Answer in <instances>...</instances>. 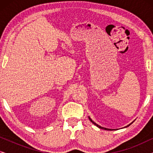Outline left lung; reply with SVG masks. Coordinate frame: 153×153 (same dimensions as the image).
<instances>
[{
    "label": "left lung",
    "mask_w": 153,
    "mask_h": 153,
    "mask_svg": "<svg viewBox=\"0 0 153 153\" xmlns=\"http://www.w3.org/2000/svg\"><path fill=\"white\" fill-rule=\"evenodd\" d=\"M88 118H89V120L91 121V123H93L94 125H96V126H97V127H99V128H100V129H105V130H113V129H108V128H106V127H101V126H100V125H99L96 124V123H95V122H94V121H93V120H92V119H91V118H90V117H89V116H88ZM134 121H133V122H132V123H130V124H129L128 125H127V126H125V127H124V128H125V127H129V125H130L131 124H132V123H134Z\"/></svg>",
    "instance_id": "8db88e82"
}]
</instances>
